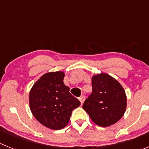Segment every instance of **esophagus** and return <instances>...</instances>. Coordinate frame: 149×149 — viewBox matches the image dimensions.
Listing matches in <instances>:
<instances>
[{"mask_svg": "<svg viewBox=\"0 0 149 149\" xmlns=\"http://www.w3.org/2000/svg\"><path fill=\"white\" fill-rule=\"evenodd\" d=\"M79 101L81 102V104H83L84 102V101H85V100H86L85 96H81V97H79Z\"/></svg>", "mask_w": 149, "mask_h": 149, "instance_id": "34e87169", "label": "esophagus"}]
</instances>
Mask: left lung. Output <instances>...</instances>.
I'll return each mask as SVG.
<instances>
[{
	"label": "left lung",
	"mask_w": 149,
	"mask_h": 149,
	"mask_svg": "<svg viewBox=\"0 0 149 149\" xmlns=\"http://www.w3.org/2000/svg\"><path fill=\"white\" fill-rule=\"evenodd\" d=\"M92 93L85 100L83 109L97 125L108 127L115 124L125 114L127 97L122 85L104 73L93 75Z\"/></svg>",
	"instance_id": "left-lung-1"
}]
</instances>
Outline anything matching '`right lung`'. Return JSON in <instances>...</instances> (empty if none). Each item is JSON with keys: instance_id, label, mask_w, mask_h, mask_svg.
I'll return each mask as SVG.
<instances>
[{"instance_id": "obj_1", "label": "right lung", "mask_w": 149, "mask_h": 149, "mask_svg": "<svg viewBox=\"0 0 149 149\" xmlns=\"http://www.w3.org/2000/svg\"><path fill=\"white\" fill-rule=\"evenodd\" d=\"M63 71L43 74L31 87L29 95V107L34 118L52 130H61L70 120L73 109L81 104L64 84Z\"/></svg>"}]
</instances>
